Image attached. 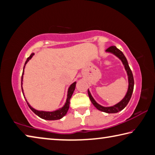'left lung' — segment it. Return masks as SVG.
I'll use <instances>...</instances> for the list:
<instances>
[{"instance_id":"8db88e82","label":"left lung","mask_w":155,"mask_h":155,"mask_svg":"<svg viewBox=\"0 0 155 155\" xmlns=\"http://www.w3.org/2000/svg\"><path fill=\"white\" fill-rule=\"evenodd\" d=\"M106 51L113 53V54H114L120 58V59L121 60V62H123L124 67H125V69L126 70V71H127V74L128 76L129 86H128V92L126 93L125 97H124L123 100L120 101V102L117 104L115 106H110V107H104V106H101V105L98 104L94 100V99L93 98L92 96H91L89 91L88 90V96H89V98L91 101V102L93 103V104L99 110H101L102 111V112H105L107 113H118L119 111L123 110V109L126 107V105L128 104L129 101H130L132 94H133V91L134 88V78H133V73H132V71L130 70V67H129L128 61L126 60L125 55H124L123 53L121 52L120 49H118L115 46H111L110 47H108V49L106 50Z\"/></svg>"}]
</instances>
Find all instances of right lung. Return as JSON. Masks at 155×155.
<instances>
[{
  "label": "right lung",
  "mask_w": 155,
  "mask_h": 155,
  "mask_svg": "<svg viewBox=\"0 0 155 155\" xmlns=\"http://www.w3.org/2000/svg\"><path fill=\"white\" fill-rule=\"evenodd\" d=\"M34 55V53H32V54L30 55V56L29 58H27V59L26 60V62L25 63V66L23 67V72H22V78H21V88H22V93H23V90H22V77H23V74H24V69H25V67L26 64L27 63L28 61H29L31 58H32L33 55ZM75 84H76V82H74L73 84H72L71 85V87L68 88V94H67V102H66L65 105L64 106V107H62V108L59 109V110H57L55 111H54V112H44V111H38V110H35L34 108H33L31 106H30L29 104H28L27 101L26 100L28 106H29V107L30 108V109L34 112L35 115H37L38 117H40V118L42 119H44V120H60L62 117H63L66 114H67V111L68 110V108H69V103H70V99L71 97L72 94L73 93V91L75 90Z\"/></svg>",
  "instance_id": "add662e5"
}]
</instances>
